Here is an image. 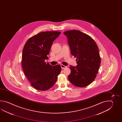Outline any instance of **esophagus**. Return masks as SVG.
<instances>
[{
  "label": "esophagus",
  "instance_id": "34e87169",
  "mask_svg": "<svg viewBox=\"0 0 122 122\" xmlns=\"http://www.w3.org/2000/svg\"><path fill=\"white\" fill-rule=\"evenodd\" d=\"M61 67L62 68H66V67H67V66H65V65H61Z\"/></svg>",
  "mask_w": 122,
  "mask_h": 122
}]
</instances>
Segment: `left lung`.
<instances>
[{
  "label": "left lung",
  "mask_w": 122,
  "mask_h": 122,
  "mask_svg": "<svg viewBox=\"0 0 122 122\" xmlns=\"http://www.w3.org/2000/svg\"><path fill=\"white\" fill-rule=\"evenodd\" d=\"M71 54L77 57V65H70L68 78L74 86L84 87L95 79L101 64L99 48L88 35L79 30L65 31Z\"/></svg>",
  "instance_id": "obj_1"
}]
</instances>
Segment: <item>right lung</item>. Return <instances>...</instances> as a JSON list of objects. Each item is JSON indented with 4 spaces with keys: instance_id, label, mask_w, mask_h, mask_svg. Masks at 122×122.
Masks as SVG:
<instances>
[{
    "instance_id": "add662e5",
    "label": "right lung",
    "mask_w": 122,
    "mask_h": 122,
    "mask_svg": "<svg viewBox=\"0 0 122 122\" xmlns=\"http://www.w3.org/2000/svg\"><path fill=\"white\" fill-rule=\"evenodd\" d=\"M61 33L58 31L42 32L32 36L23 47L22 65L26 77L34 88L45 91L57 80L61 70L60 65L52 66L44 62L53 42Z\"/></svg>"
}]
</instances>
